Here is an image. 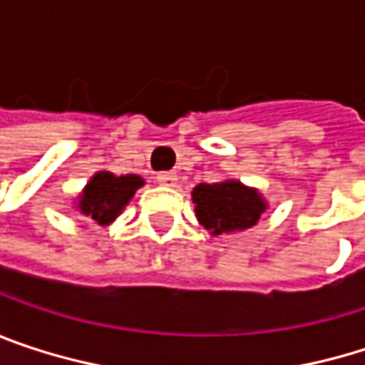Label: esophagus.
I'll use <instances>...</instances> for the list:
<instances>
[{
    "instance_id": "obj_1",
    "label": "esophagus",
    "mask_w": 365,
    "mask_h": 365,
    "mask_svg": "<svg viewBox=\"0 0 365 365\" xmlns=\"http://www.w3.org/2000/svg\"><path fill=\"white\" fill-rule=\"evenodd\" d=\"M156 182L160 183V185H175L178 183V175L175 173H171V171H163V173H158L156 175Z\"/></svg>"
}]
</instances>
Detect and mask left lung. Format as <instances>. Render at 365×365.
<instances>
[{"mask_svg":"<svg viewBox=\"0 0 365 365\" xmlns=\"http://www.w3.org/2000/svg\"><path fill=\"white\" fill-rule=\"evenodd\" d=\"M192 202L200 226L211 237L247 230L268 209L262 192L239 180L198 183L192 190Z\"/></svg>","mask_w":365,"mask_h":365,"instance_id":"left-lung-1","label":"left lung"}]
</instances>
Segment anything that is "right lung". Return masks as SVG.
Here are the masks:
<instances>
[{
  "instance_id": "obj_1",
  "label": "right lung",
  "mask_w": 365,
  "mask_h": 365,
  "mask_svg": "<svg viewBox=\"0 0 365 365\" xmlns=\"http://www.w3.org/2000/svg\"><path fill=\"white\" fill-rule=\"evenodd\" d=\"M143 183V178L135 173L113 175L111 171H97L78 194L73 209L99 226H110Z\"/></svg>"
}]
</instances>
